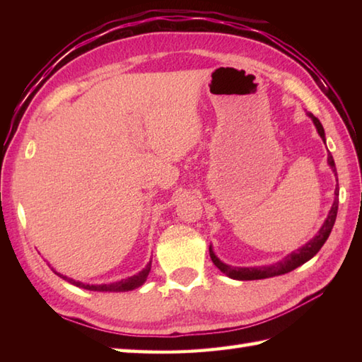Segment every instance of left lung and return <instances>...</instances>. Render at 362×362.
I'll return each instance as SVG.
<instances>
[{"instance_id":"obj_1","label":"left lung","mask_w":362,"mask_h":362,"mask_svg":"<svg viewBox=\"0 0 362 362\" xmlns=\"http://www.w3.org/2000/svg\"><path fill=\"white\" fill-rule=\"evenodd\" d=\"M310 117L313 118L314 124H316L317 132L322 136V140L325 141V132H324V127H322V124H320V121L316 117H314L313 113H310ZM328 163H329V166L333 168V171L336 173L334 160H333V156L329 152H328ZM337 191H339V189L336 188L334 204L332 206V210H329V214H328L327 221L324 222V226H322V228L319 230V233L314 236L308 244H305L302 249L292 252L291 255H288L286 258L281 259L280 263H275V264H271V266H261V267H232V266H227V264L222 263V261H219L216 258V255L213 253L211 247H210V257H211V261L214 263V266H216L221 272H224L226 275H228L230 279H235V280H261V279H269V276L288 274L291 271H294L296 267L305 264L306 261L311 259L322 249V245L325 244L329 233H332V228L334 226V221H336V216H337V205H339V199H337L339 193H337Z\"/></svg>"}]
</instances>
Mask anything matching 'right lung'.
Here are the masks:
<instances>
[{
	"mask_svg": "<svg viewBox=\"0 0 362 362\" xmlns=\"http://www.w3.org/2000/svg\"><path fill=\"white\" fill-rule=\"evenodd\" d=\"M151 264H152V261H149V264L146 266L140 274H136L134 276H129V279H124V280L117 281V283H110V284H86V283H81V281L68 279V276L54 271L52 267L51 269H52L54 274L62 276L64 280L70 281L71 284H74V286H78V288H83V289H88V291H99V292H122V291H132V289L140 288L141 284L146 281V279H148V275L151 272Z\"/></svg>",
	"mask_w": 362,
	"mask_h": 362,
	"instance_id": "add662e5",
	"label": "right lung"
}]
</instances>
